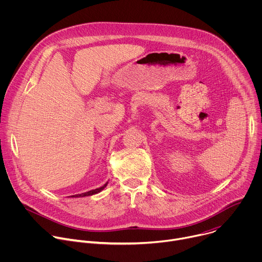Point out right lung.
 Wrapping results in <instances>:
<instances>
[{
	"label": "right lung",
	"mask_w": 262,
	"mask_h": 262,
	"mask_svg": "<svg viewBox=\"0 0 262 262\" xmlns=\"http://www.w3.org/2000/svg\"><path fill=\"white\" fill-rule=\"evenodd\" d=\"M107 183H105L103 186H101V188H98V189H95V190H92V191H89L87 193H83V194H80V195H73L71 197H85V196H91V195H94V194H97L99 193L100 191H102L105 186H106Z\"/></svg>",
	"instance_id": "1"
}]
</instances>
